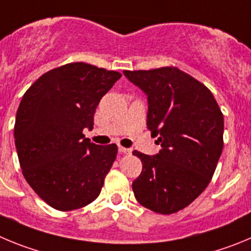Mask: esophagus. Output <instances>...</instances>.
Returning <instances> with one entry per match:
<instances>
[{"mask_svg":"<svg viewBox=\"0 0 251 251\" xmlns=\"http://www.w3.org/2000/svg\"><path fill=\"white\" fill-rule=\"evenodd\" d=\"M119 151H120L121 153H131V149L123 148V146H119Z\"/></svg>","mask_w":251,"mask_h":251,"instance_id":"obj_1","label":"esophagus"}]
</instances>
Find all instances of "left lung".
Wrapping results in <instances>:
<instances>
[{
  "label": "left lung",
  "instance_id": "1",
  "mask_svg": "<svg viewBox=\"0 0 251 251\" xmlns=\"http://www.w3.org/2000/svg\"><path fill=\"white\" fill-rule=\"evenodd\" d=\"M148 96V128L161 150H135L142 171L132 182L137 201L159 214L184 209L206 189L223 151L224 117L205 85L176 67L124 71Z\"/></svg>",
  "mask_w": 251,
  "mask_h": 251
}]
</instances>
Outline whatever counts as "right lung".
<instances>
[{
	"mask_svg": "<svg viewBox=\"0 0 251 251\" xmlns=\"http://www.w3.org/2000/svg\"><path fill=\"white\" fill-rule=\"evenodd\" d=\"M121 77L83 62L53 69L24 95L15 123V144L25 179L53 209H80L100 195L117 146L92 144L101 98Z\"/></svg>",
	"mask_w": 251,
	"mask_h": 251,
	"instance_id": "1",
	"label": "right lung"
}]
</instances>
